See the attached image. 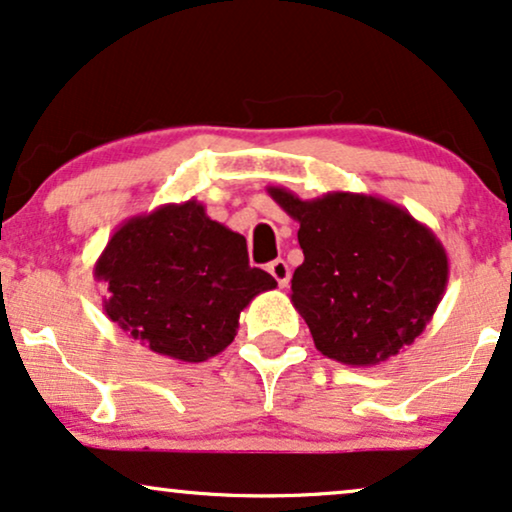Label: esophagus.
Here are the masks:
<instances>
[{
    "label": "esophagus",
    "mask_w": 512,
    "mask_h": 512,
    "mask_svg": "<svg viewBox=\"0 0 512 512\" xmlns=\"http://www.w3.org/2000/svg\"><path fill=\"white\" fill-rule=\"evenodd\" d=\"M269 274L276 278V283L281 285V288H285V285L290 283V267L288 262L285 260H274L269 264Z\"/></svg>",
    "instance_id": "34e87169"
}]
</instances>
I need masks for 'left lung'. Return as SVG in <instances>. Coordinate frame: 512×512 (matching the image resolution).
<instances>
[{
    "label": "left lung",
    "instance_id": "1",
    "mask_svg": "<svg viewBox=\"0 0 512 512\" xmlns=\"http://www.w3.org/2000/svg\"><path fill=\"white\" fill-rule=\"evenodd\" d=\"M269 194L299 222L304 262L290 299L323 356L372 367L426 330L449 278L447 252L426 224L379 196L327 192L302 201L285 187Z\"/></svg>",
    "mask_w": 512,
    "mask_h": 512
}]
</instances>
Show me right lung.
I'll list each match as a JSON object with an SVG mask.
<instances>
[{
  "mask_svg": "<svg viewBox=\"0 0 512 512\" xmlns=\"http://www.w3.org/2000/svg\"><path fill=\"white\" fill-rule=\"evenodd\" d=\"M102 309L159 356L203 363L234 342L241 311L274 290L250 267L245 238L210 220L203 203H166L128 217L93 267Z\"/></svg>",
  "mask_w": 512,
  "mask_h": 512,
  "instance_id": "right-lung-1",
  "label": "right lung"
}]
</instances>
